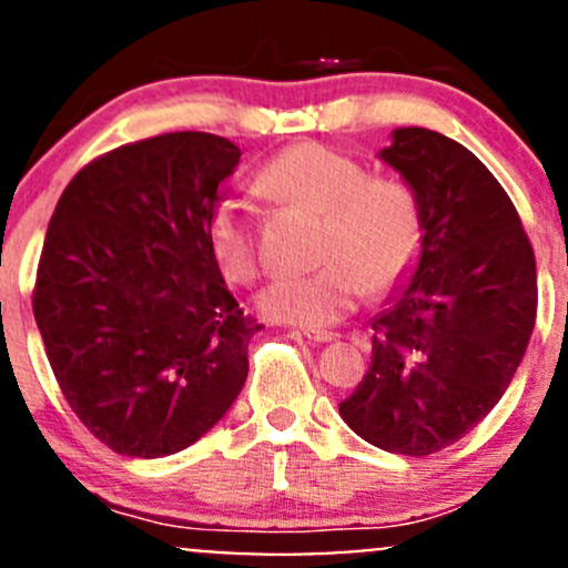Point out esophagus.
I'll return each instance as SVG.
<instances>
[{
	"instance_id": "34e87169",
	"label": "esophagus",
	"mask_w": 568,
	"mask_h": 568,
	"mask_svg": "<svg viewBox=\"0 0 568 568\" xmlns=\"http://www.w3.org/2000/svg\"><path fill=\"white\" fill-rule=\"evenodd\" d=\"M302 334L310 339V343H332V339L339 337L337 332H321V329H302Z\"/></svg>"
}]
</instances>
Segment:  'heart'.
<instances>
[{"mask_svg":"<svg viewBox=\"0 0 568 568\" xmlns=\"http://www.w3.org/2000/svg\"><path fill=\"white\" fill-rule=\"evenodd\" d=\"M261 193L321 217L318 261L304 277L274 280L258 294L261 315L302 329L343 321L367 294L397 283L422 244L414 193L397 179L369 176L362 163L324 143H300L272 158L255 176ZM206 247L229 283L258 274L247 209L223 201L206 220Z\"/></svg>","mask_w":568,"mask_h":568,"instance_id":"b5f03b06","label":"heart"}]
</instances>
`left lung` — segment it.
Instances as JSON below:
<instances>
[{
	"label": "left lung",
	"mask_w": 568,
	"mask_h": 568,
	"mask_svg": "<svg viewBox=\"0 0 568 568\" xmlns=\"http://www.w3.org/2000/svg\"><path fill=\"white\" fill-rule=\"evenodd\" d=\"M419 204L422 244L373 324V362L339 403L367 444L425 457L470 433L504 397L536 321V258L487 165L427 128L378 152Z\"/></svg>",
	"instance_id": "left-lung-1"
}]
</instances>
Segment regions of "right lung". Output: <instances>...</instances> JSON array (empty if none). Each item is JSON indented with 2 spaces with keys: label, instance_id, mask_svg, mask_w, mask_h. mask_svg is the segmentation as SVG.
<instances>
[{
  "label": "right lung",
  "instance_id": "obj_1",
  "mask_svg": "<svg viewBox=\"0 0 568 568\" xmlns=\"http://www.w3.org/2000/svg\"><path fill=\"white\" fill-rule=\"evenodd\" d=\"M236 143L165 133L73 176L48 223L32 307L64 399L128 457L187 449L247 381L244 318L206 247Z\"/></svg>",
  "mask_w": 568,
  "mask_h": 568
}]
</instances>
